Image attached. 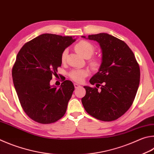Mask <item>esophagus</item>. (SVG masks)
I'll list each match as a JSON object with an SVG mask.
<instances>
[{
  "mask_svg": "<svg viewBox=\"0 0 154 154\" xmlns=\"http://www.w3.org/2000/svg\"><path fill=\"white\" fill-rule=\"evenodd\" d=\"M74 86H75V88H77L78 87H79V86H80V85L79 84V83H74Z\"/></svg>",
  "mask_w": 154,
  "mask_h": 154,
  "instance_id": "esophagus-1",
  "label": "esophagus"
}]
</instances>
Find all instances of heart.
I'll use <instances>...</instances> for the list:
<instances>
[{
  "label": "heart",
  "instance_id": "heart-1",
  "mask_svg": "<svg viewBox=\"0 0 154 154\" xmlns=\"http://www.w3.org/2000/svg\"><path fill=\"white\" fill-rule=\"evenodd\" d=\"M75 50L82 57L89 58L93 55L95 48L94 46L91 43H89L87 41L82 40L75 44ZM67 53L68 50L66 49L63 52L62 55H61V60H62L63 62L65 61ZM90 64L94 68H97L100 65L99 61L96 59H92L91 60H90ZM88 74L89 71L87 69L77 70V71H72L71 74H70V77H71L72 80L75 81V82H82L84 79V78L86 76H88Z\"/></svg>",
  "mask_w": 154,
  "mask_h": 154
}]
</instances>
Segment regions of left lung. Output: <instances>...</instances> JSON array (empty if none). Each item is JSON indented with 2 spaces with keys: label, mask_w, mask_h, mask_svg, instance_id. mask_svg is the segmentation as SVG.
I'll return each instance as SVG.
<instances>
[{
  "label": "left lung",
  "mask_w": 154,
  "mask_h": 154,
  "mask_svg": "<svg viewBox=\"0 0 154 154\" xmlns=\"http://www.w3.org/2000/svg\"><path fill=\"white\" fill-rule=\"evenodd\" d=\"M82 37L97 42L102 51L98 72L89 80L98 88L83 87L86 94L82 99L83 106L94 118L114 121L133 104L140 81L139 66L127 44L114 36L100 33Z\"/></svg>",
  "instance_id": "left-lung-1"
}]
</instances>
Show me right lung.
<instances>
[{"instance_id":"obj_1","label":"right lung","mask_w":154,"mask_h":154,"mask_svg":"<svg viewBox=\"0 0 154 154\" xmlns=\"http://www.w3.org/2000/svg\"><path fill=\"white\" fill-rule=\"evenodd\" d=\"M76 38L44 33L26 43L17 55L13 81L27 115L42 124L57 121L65 114L75 88L71 81L60 87L50 84L61 66L62 53Z\"/></svg>"}]
</instances>
